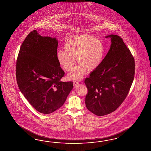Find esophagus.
Instances as JSON below:
<instances>
[{
  "instance_id": "34e87169",
  "label": "esophagus",
  "mask_w": 151,
  "mask_h": 151,
  "mask_svg": "<svg viewBox=\"0 0 151 151\" xmlns=\"http://www.w3.org/2000/svg\"><path fill=\"white\" fill-rule=\"evenodd\" d=\"M73 84H74V86L75 87V86H77V85L79 84V82L76 81H74L73 82Z\"/></svg>"
}]
</instances>
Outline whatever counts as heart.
<instances>
[{
  "label": "heart",
  "mask_w": 151,
  "mask_h": 151,
  "mask_svg": "<svg viewBox=\"0 0 151 151\" xmlns=\"http://www.w3.org/2000/svg\"><path fill=\"white\" fill-rule=\"evenodd\" d=\"M64 48L59 50L57 57L59 64L67 71L73 69L75 58L78 63L71 73L68 75L71 80H79L85 75L86 69L94 70L103 59L104 46L98 37L82 35L68 39Z\"/></svg>",
  "instance_id": "obj_1"
}]
</instances>
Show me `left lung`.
<instances>
[{
  "mask_svg": "<svg viewBox=\"0 0 151 151\" xmlns=\"http://www.w3.org/2000/svg\"><path fill=\"white\" fill-rule=\"evenodd\" d=\"M110 48L99 66L85 80L88 89L85 103L96 116L110 114L124 101L135 75V60L123 39L111 34Z\"/></svg>",
  "mask_w": 151,
  "mask_h": 151,
  "instance_id": "obj_1",
  "label": "left lung"
}]
</instances>
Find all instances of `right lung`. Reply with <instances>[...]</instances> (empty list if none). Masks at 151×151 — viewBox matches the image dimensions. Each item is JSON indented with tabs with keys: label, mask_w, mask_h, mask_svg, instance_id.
<instances>
[{
	"label": "right lung",
	"mask_w": 151,
	"mask_h": 151,
	"mask_svg": "<svg viewBox=\"0 0 151 151\" xmlns=\"http://www.w3.org/2000/svg\"><path fill=\"white\" fill-rule=\"evenodd\" d=\"M58 40L41 37L36 30L23 42L16 61L19 88L36 110L49 114L65 103L73 88L71 81L62 82L65 73L57 57Z\"/></svg>",
	"instance_id": "add662e5"
}]
</instances>
